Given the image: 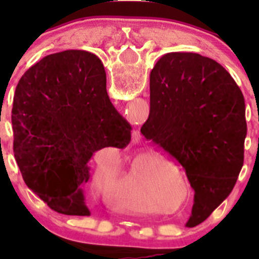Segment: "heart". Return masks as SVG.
Instances as JSON below:
<instances>
[{"label": "heart", "mask_w": 259, "mask_h": 259, "mask_svg": "<svg viewBox=\"0 0 259 259\" xmlns=\"http://www.w3.org/2000/svg\"><path fill=\"white\" fill-rule=\"evenodd\" d=\"M137 185V174H130L124 180V188H135Z\"/></svg>", "instance_id": "obj_1"}]
</instances>
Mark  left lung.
Here are the masks:
<instances>
[{
    "mask_svg": "<svg viewBox=\"0 0 259 259\" xmlns=\"http://www.w3.org/2000/svg\"><path fill=\"white\" fill-rule=\"evenodd\" d=\"M141 134L184 167L194 189L187 224L194 227L236 184L246 136L244 96L214 59L167 53L150 72V113Z\"/></svg>",
    "mask_w": 259,
    "mask_h": 259,
    "instance_id": "1",
    "label": "left lung"
}]
</instances>
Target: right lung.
Masks as SVG:
<instances>
[{
	"label": "right lung",
	"mask_w": 259,
	"mask_h": 259,
	"mask_svg": "<svg viewBox=\"0 0 259 259\" xmlns=\"http://www.w3.org/2000/svg\"><path fill=\"white\" fill-rule=\"evenodd\" d=\"M11 113L27 187L59 214L91 215L89 161L97 150L128 145L132 130L107 96L101 59L85 50L44 57L19 80Z\"/></svg>",
	"instance_id": "right-lung-1"
}]
</instances>
